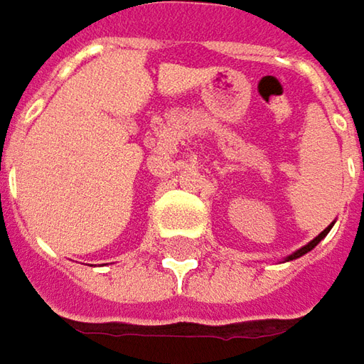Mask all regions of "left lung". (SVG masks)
<instances>
[{"label":"left lung","mask_w":364,"mask_h":364,"mask_svg":"<svg viewBox=\"0 0 364 364\" xmlns=\"http://www.w3.org/2000/svg\"><path fill=\"white\" fill-rule=\"evenodd\" d=\"M331 228H332V225H328V228H326V230H324V232H322V233H318V235H316V237H314V240H312L310 244L304 245V247H300V250H298V252H294V254H292V256L288 257V259H296V257H300V256H304V254H308V252H310V250H312L314 245L318 244L320 240H322V237H324L326 233L331 232Z\"/></svg>","instance_id":"left-lung-1"}]
</instances>
